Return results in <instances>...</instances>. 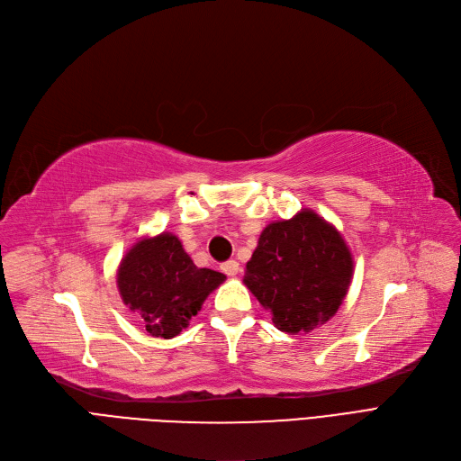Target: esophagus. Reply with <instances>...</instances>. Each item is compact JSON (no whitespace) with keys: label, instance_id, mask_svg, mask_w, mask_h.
Wrapping results in <instances>:
<instances>
[{"label":"esophagus","instance_id":"34e87169","mask_svg":"<svg viewBox=\"0 0 461 461\" xmlns=\"http://www.w3.org/2000/svg\"><path fill=\"white\" fill-rule=\"evenodd\" d=\"M221 269H222V273H224V275H228V276H235V275L239 273V263H237L235 259L224 261V263L221 265Z\"/></svg>","mask_w":461,"mask_h":461}]
</instances>
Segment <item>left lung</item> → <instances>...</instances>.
<instances>
[{
	"label": "left lung",
	"instance_id": "8db88e82",
	"mask_svg": "<svg viewBox=\"0 0 461 461\" xmlns=\"http://www.w3.org/2000/svg\"><path fill=\"white\" fill-rule=\"evenodd\" d=\"M351 278L353 258L340 231L303 209L261 231L243 282L278 330L301 334L334 316Z\"/></svg>",
	"mask_w": 461,
	"mask_h": 461
}]
</instances>
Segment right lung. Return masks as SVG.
<instances>
[{
  "instance_id": "right-lung-1",
  "label": "right lung",
  "mask_w": 461,
  "mask_h": 461,
  "mask_svg": "<svg viewBox=\"0 0 461 461\" xmlns=\"http://www.w3.org/2000/svg\"><path fill=\"white\" fill-rule=\"evenodd\" d=\"M226 276L200 269L174 233L143 237L121 259L119 295L155 338L177 336Z\"/></svg>"
}]
</instances>
